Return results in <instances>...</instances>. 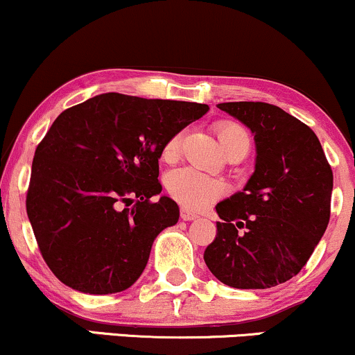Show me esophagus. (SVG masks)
<instances>
[{
	"label": "esophagus",
	"mask_w": 355,
	"mask_h": 355,
	"mask_svg": "<svg viewBox=\"0 0 355 355\" xmlns=\"http://www.w3.org/2000/svg\"><path fill=\"white\" fill-rule=\"evenodd\" d=\"M180 217H182V220H185V222H190V220H197L198 215L193 214V211L189 210V209H182L180 210Z\"/></svg>",
	"instance_id": "1"
}]
</instances>
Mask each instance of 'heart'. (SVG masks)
Wrapping results in <instances>:
<instances>
[{
    "mask_svg": "<svg viewBox=\"0 0 355 355\" xmlns=\"http://www.w3.org/2000/svg\"><path fill=\"white\" fill-rule=\"evenodd\" d=\"M217 135L220 146L223 152L232 148V146H245L248 150L250 140H248V133L243 126L237 123H222L217 128ZM180 138L175 135L166 141L164 148L165 160H172L178 150ZM166 190L178 203H182L187 209L200 210L210 205L215 198H218L223 191V185L217 178H211L209 175L198 172L193 168H178L173 170L172 173L166 177Z\"/></svg>",
    "mask_w": 355,
    "mask_h": 355,
    "instance_id": "heart-1",
    "label": "heart"
}]
</instances>
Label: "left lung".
<instances>
[{
	"instance_id": "1",
	"label": "left lung",
	"mask_w": 355,
	"mask_h": 355,
	"mask_svg": "<svg viewBox=\"0 0 355 355\" xmlns=\"http://www.w3.org/2000/svg\"><path fill=\"white\" fill-rule=\"evenodd\" d=\"M217 107L254 135L255 170L242 191L217 203V237L203 260L222 284L270 288L299 274L331 218L334 177L315 133L275 105Z\"/></svg>"
}]
</instances>
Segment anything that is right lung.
Returning a JSON list of instances; mask_svg holds the SVG:
<instances>
[{"label": "right lung", "instance_id": "1", "mask_svg": "<svg viewBox=\"0 0 355 355\" xmlns=\"http://www.w3.org/2000/svg\"><path fill=\"white\" fill-rule=\"evenodd\" d=\"M207 112L202 103L103 93L53 121L35 152L26 211L61 282L95 295L137 282L153 240L180 217L170 197L150 202L162 191L158 160L166 141Z\"/></svg>", "mask_w": 355, "mask_h": 355}]
</instances>
